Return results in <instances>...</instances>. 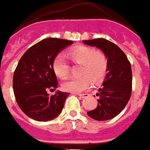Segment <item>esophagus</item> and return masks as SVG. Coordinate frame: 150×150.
Wrapping results in <instances>:
<instances>
[{
	"label": "esophagus",
	"mask_w": 150,
	"mask_h": 150,
	"mask_svg": "<svg viewBox=\"0 0 150 150\" xmlns=\"http://www.w3.org/2000/svg\"><path fill=\"white\" fill-rule=\"evenodd\" d=\"M77 95L79 96L80 98H88V96H89V94H88V93H78Z\"/></svg>",
	"instance_id": "1"
}]
</instances>
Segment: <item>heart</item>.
Returning a JSON list of instances; mask_svg holds the SVG:
<instances>
[{
    "label": "heart",
    "mask_w": 150,
    "mask_h": 150,
    "mask_svg": "<svg viewBox=\"0 0 150 150\" xmlns=\"http://www.w3.org/2000/svg\"><path fill=\"white\" fill-rule=\"evenodd\" d=\"M68 57L74 63L81 64V74L83 76L69 78L62 84L64 91L81 93L91 88L93 80L99 82L106 74L107 58L100 51H96L90 47L77 46L68 52ZM52 69L57 76L64 78L69 73V65L64 56L59 54L52 62Z\"/></svg>",
    "instance_id": "1"
}]
</instances>
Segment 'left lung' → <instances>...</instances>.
I'll return each instance as SVG.
<instances>
[{
	"mask_svg": "<svg viewBox=\"0 0 150 150\" xmlns=\"http://www.w3.org/2000/svg\"><path fill=\"white\" fill-rule=\"evenodd\" d=\"M83 43L100 50L107 58V74L98 89V106L87 112L91 118L107 121L124 110L132 93V69L125 52L117 45L104 38L84 40Z\"/></svg>",
	"mask_w": 150,
	"mask_h": 150,
	"instance_id": "obj_1",
	"label": "left lung"
}]
</instances>
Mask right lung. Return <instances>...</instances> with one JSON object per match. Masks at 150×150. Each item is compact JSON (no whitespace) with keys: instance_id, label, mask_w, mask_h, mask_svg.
Masks as SVG:
<instances>
[{"instance_id":"add662e5","label":"right lung","mask_w":150,"mask_h":150,"mask_svg":"<svg viewBox=\"0 0 150 150\" xmlns=\"http://www.w3.org/2000/svg\"><path fill=\"white\" fill-rule=\"evenodd\" d=\"M72 40L46 38L30 47L20 59L15 69L13 88L17 105L23 112L38 121L56 118L64 107L69 93L57 90V80L52 62Z\"/></svg>"}]
</instances>
